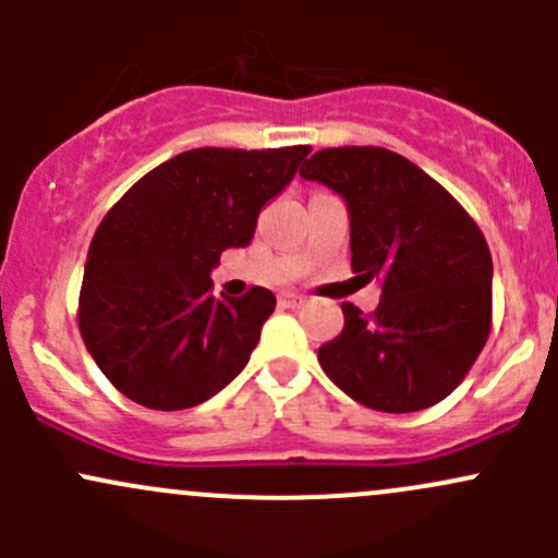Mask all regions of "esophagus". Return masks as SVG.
Returning a JSON list of instances; mask_svg holds the SVG:
<instances>
[{
  "mask_svg": "<svg viewBox=\"0 0 558 558\" xmlns=\"http://www.w3.org/2000/svg\"><path fill=\"white\" fill-rule=\"evenodd\" d=\"M302 296L300 294H280V305L283 307H300L302 305Z\"/></svg>",
  "mask_w": 558,
  "mask_h": 558,
  "instance_id": "34e87169",
  "label": "esophagus"
}]
</instances>
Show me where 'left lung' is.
Masks as SVG:
<instances>
[{
	"mask_svg": "<svg viewBox=\"0 0 558 558\" xmlns=\"http://www.w3.org/2000/svg\"><path fill=\"white\" fill-rule=\"evenodd\" d=\"M300 174L342 196L353 272L380 283L375 313L342 302L345 326L318 348L320 367L373 410L432 408L464 380L488 340L486 238L437 180L393 150L326 148Z\"/></svg>",
	"mask_w": 558,
	"mask_h": 558,
	"instance_id": "left-lung-1",
	"label": "left lung"
}]
</instances>
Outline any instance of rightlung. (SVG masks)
Masks as SVG:
<instances>
[{"label": "right lung", "mask_w": 558, "mask_h": 558, "mask_svg": "<svg viewBox=\"0 0 558 558\" xmlns=\"http://www.w3.org/2000/svg\"><path fill=\"white\" fill-rule=\"evenodd\" d=\"M307 154V145L185 150L112 205L88 247L77 324L123 397L185 410L243 373L275 294L253 286L216 300L210 272L227 247L251 243L262 207Z\"/></svg>", "instance_id": "add662e5"}]
</instances>
